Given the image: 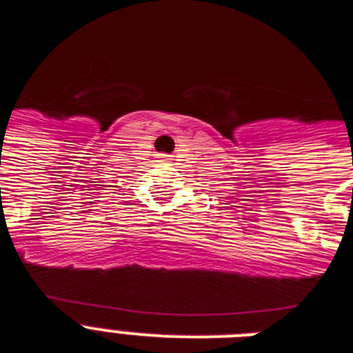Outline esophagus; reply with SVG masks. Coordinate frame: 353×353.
<instances>
[{
    "mask_svg": "<svg viewBox=\"0 0 353 353\" xmlns=\"http://www.w3.org/2000/svg\"><path fill=\"white\" fill-rule=\"evenodd\" d=\"M160 159H162V160H168V155H160Z\"/></svg>",
    "mask_w": 353,
    "mask_h": 353,
    "instance_id": "34e87169",
    "label": "esophagus"
}]
</instances>
